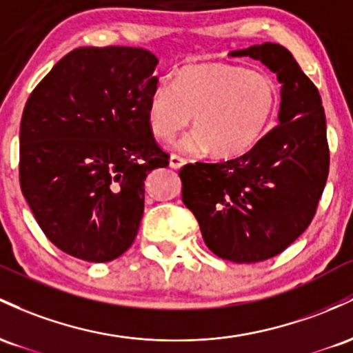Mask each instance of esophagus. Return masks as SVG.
Returning <instances> with one entry per match:
<instances>
[{
  "label": "esophagus",
  "mask_w": 353,
  "mask_h": 353,
  "mask_svg": "<svg viewBox=\"0 0 353 353\" xmlns=\"http://www.w3.org/2000/svg\"><path fill=\"white\" fill-rule=\"evenodd\" d=\"M185 163H187V160H185V158H181V157H178V155L170 157V166H172L173 170L181 168V166H183Z\"/></svg>",
  "instance_id": "34e87169"
}]
</instances>
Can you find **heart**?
<instances>
[{
	"label": "heart",
	"mask_w": 353,
	"mask_h": 353,
	"mask_svg": "<svg viewBox=\"0 0 353 353\" xmlns=\"http://www.w3.org/2000/svg\"><path fill=\"white\" fill-rule=\"evenodd\" d=\"M279 106L275 83L262 71L223 63L181 66L172 80L153 86L146 120L155 137L173 140L192 123L181 141L185 152L233 158L247 153L272 123Z\"/></svg>",
	"instance_id": "1"
}]
</instances>
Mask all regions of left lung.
<instances>
[{
    "mask_svg": "<svg viewBox=\"0 0 353 353\" xmlns=\"http://www.w3.org/2000/svg\"><path fill=\"white\" fill-rule=\"evenodd\" d=\"M230 57L259 59L276 74L279 125L239 158L185 165L181 198L216 256L255 263L282 253L314 219L330 165L327 121L319 90L282 45Z\"/></svg>",
    "mask_w": 353,
    "mask_h": 353,
    "instance_id": "1",
    "label": "left lung"
}]
</instances>
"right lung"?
I'll use <instances>...</instances> for the list:
<instances>
[{
  "label": "right lung",
  "mask_w": 353,
  "mask_h": 353,
  "mask_svg": "<svg viewBox=\"0 0 353 353\" xmlns=\"http://www.w3.org/2000/svg\"><path fill=\"white\" fill-rule=\"evenodd\" d=\"M158 59L143 48H77L28 98L19 126V185L39 228L85 262L132 247L145 178L168 166L146 120Z\"/></svg>",
  "instance_id": "right-lung-1"
}]
</instances>
